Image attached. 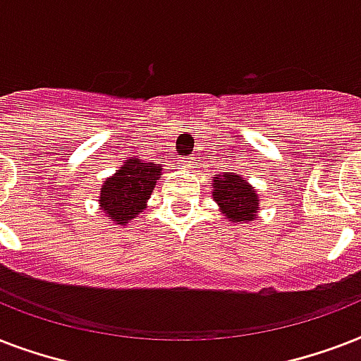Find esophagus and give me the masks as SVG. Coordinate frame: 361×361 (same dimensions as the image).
I'll list each match as a JSON object with an SVG mask.
<instances>
[{"mask_svg": "<svg viewBox=\"0 0 361 361\" xmlns=\"http://www.w3.org/2000/svg\"><path fill=\"white\" fill-rule=\"evenodd\" d=\"M178 164H180V166H189V164H191V159H187V157H181L180 161H178Z\"/></svg>", "mask_w": 361, "mask_h": 361, "instance_id": "34e87169", "label": "esophagus"}]
</instances>
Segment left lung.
<instances>
[{
  "label": "left lung",
  "instance_id": "1",
  "mask_svg": "<svg viewBox=\"0 0 361 361\" xmlns=\"http://www.w3.org/2000/svg\"><path fill=\"white\" fill-rule=\"evenodd\" d=\"M212 197L219 209L232 223H249L257 219V209L260 204L257 191L249 185V181L238 172L215 174L214 192Z\"/></svg>",
  "mask_w": 361,
  "mask_h": 361
}]
</instances>
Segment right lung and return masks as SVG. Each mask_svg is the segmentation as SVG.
Returning a JSON list of instances; mask_svg holds the SVG:
<instances>
[{
    "label": "right lung",
    "instance_id": "add662e5",
    "mask_svg": "<svg viewBox=\"0 0 361 361\" xmlns=\"http://www.w3.org/2000/svg\"><path fill=\"white\" fill-rule=\"evenodd\" d=\"M161 166L130 157L104 181L99 204L116 225L125 226L146 208L147 198L161 178Z\"/></svg>",
    "mask_w": 361,
    "mask_h": 361
}]
</instances>
